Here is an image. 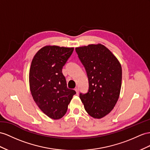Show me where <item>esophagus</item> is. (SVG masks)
I'll list each match as a JSON object with an SVG mask.
<instances>
[{
  "label": "esophagus",
  "mask_w": 150,
  "mask_h": 150,
  "mask_svg": "<svg viewBox=\"0 0 150 150\" xmlns=\"http://www.w3.org/2000/svg\"><path fill=\"white\" fill-rule=\"evenodd\" d=\"M75 91H76V94H79V88H78V87H76L75 89Z\"/></svg>",
  "instance_id": "obj_1"
}]
</instances>
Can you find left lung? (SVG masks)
<instances>
[{
	"label": "left lung",
	"instance_id": "1",
	"mask_svg": "<svg viewBox=\"0 0 150 150\" xmlns=\"http://www.w3.org/2000/svg\"><path fill=\"white\" fill-rule=\"evenodd\" d=\"M89 80V91L80 94L84 108L90 116L101 118L110 113L119 98L122 70L116 57L105 45L89 44L76 47Z\"/></svg>",
	"mask_w": 150,
	"mask_h": 150
}]
</instances>
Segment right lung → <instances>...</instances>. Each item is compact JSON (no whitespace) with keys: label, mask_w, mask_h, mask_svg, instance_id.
<instances>
[{"label":"right lung","mask_w":150,"mask_h":150,"mask_svg":"<svg viewBox=\"0 0 150 150\" xmlns=\"http://www.w3.org/2000/svg\"><path fill=\"white\" fill-rule=\"evenodd\" d=\"M74 47L46 45L35 54L29 72L30 89L42 112L54 120L62 118L76 92L67 87L63 67Z\"/></svg>","instance_id":"obj_1"}]
</instances>
